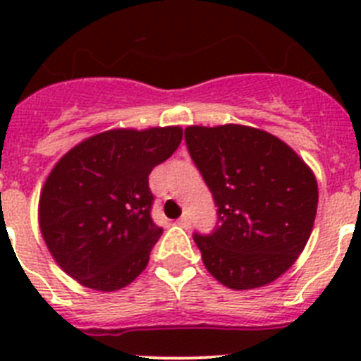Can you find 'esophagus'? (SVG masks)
I'll list each match as a JSON object with an SVG mask.
<instances>
[{
    "label": "esophagus",
    "instance_id": "obj_1",
    "mask_svg": "<svg viewBox=\"0 0 361 361\" xmlns=\"http://www.w3.org/2000/svg\"><path fill=\"white\" fill-rule=\"evenodd\" d=\"M177 224L180 226V228L188 229V228H190V226H191V222H190V216H188V215H183V216H180V219L177 220Z\"/></svg>",
    "mask_w": 361,
    "mask_h": 361
}]
</instances>
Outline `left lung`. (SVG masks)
<instances>
[{"label": "left lung", "mask_w": 361, "mask_h": 361, "mask_svg": "<svg viewBox=\"0 0 361 361\" xmlns=\"http://www.w3.org/2000/svg\"><path fill=\"white\" fill-rule=\"evenodd\" d=\"M186 145L215 199L219 222L197 235L206 269L235 291L282 276L311 237L318 184L279 137L242 124L188 126Z\"/></svg>", "instance_id": "left-lung-1"}]
</instances>
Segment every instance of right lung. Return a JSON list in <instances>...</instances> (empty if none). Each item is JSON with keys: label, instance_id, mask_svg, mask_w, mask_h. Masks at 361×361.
I'll list each match as a JSON object with an SVG mask.
<instances>
[{"label": "right lung", "instance_id": "1", "mask_svg": "<svg viewBox=\"0 0 361 361\" xmlns=\"http://www.w3.org/2000/svg\"><path fill=\"white\" fill-rule=\"evenodd\" d=\"M183 141L180 126L116 128L63 155L43 184L39 229L57 266L85 288L117 291L141 275L162 229L148 175Z\"/></svg>", "mask_w": 361, "mask_h": 361}]
</instances>
